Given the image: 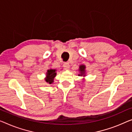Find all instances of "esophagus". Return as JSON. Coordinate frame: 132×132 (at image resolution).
Here are the masks:
<instances>
[{
	"label": "esophagus",
	"mask_w": 132,
	"mask_h": 132,
	"mask_svg": "<svg viewBox=\"0 0 132 132\" xmlns=\"http://www.w3.org/2000/svg\"><path fill=\"white\" fill-rule=\"evenodd\" d=\"M63 68L65 70H68L70 68V65H69V63H64L63 64Z\"/></svg>",
	"instance_id": "1"
}]
</instances>
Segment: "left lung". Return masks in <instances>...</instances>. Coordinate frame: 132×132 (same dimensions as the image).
Here are the masks:
<instances>
[{
  "label": "left lung",
  "mask_w": 132,
  "mask_h": 132,
  "mask_svg": "<svg viewBox=\"0 0 132 132\" xmlns=\"http://www.w3.org/2000/svg\"><path fill=\"white\" fill-rule=\"evenodd\" d=\"M79 71L80 73L78 75L79 76H83V77H85L86 76V66L84 64H80L79 67ZM82 80H84L85 79L83 78Z\"/></svg>",
  "instance_id": "8db88e82"
}]
</instances>
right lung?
<instances>
[{"label":"right lung","instance_id":"right-lung-1","mask_svg":"<svg viewBox=\"0 0 132 132\" xmlns=\"http://www.w3.org/2000/svg\"><path fill=\"white\" fill-rule=\"evenodd\" d=\"M57 70L55 69H49L46 72V76L44 78L45 81L48 84H52L54 82V79L56 77L57 73Z\"/></svg>","mask_w":132,"mask_h":132}]
</instances>
